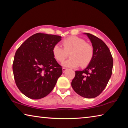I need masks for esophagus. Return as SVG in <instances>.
<instances>
[{
	"label": "esophagus",
	"instance_id": "obj_1",
	"mask_svg": "<svg viewBox=\"0 0 128 128\" xmlns=\"http://www.w3.org/2000/svg\"><path fill=\"white\" fill-rule=\"evenodd\" d=\"M67 70V69L66 68H62V72L63 73H64V72H66V71Z\"/></svg>",
	"mask_w": 128,
	"mask_h": 128
}]
</instances>
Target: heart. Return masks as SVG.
Returning <instances> with one entry per match:
<instances>
[{
  "label": "heart",
  "instance_id": "1",
  "mask_svg": "<svg viewBox=\"0 0 128 128\" xmlns=\"http://www.w3.org/2000/svg\"><path fill=\"white\" fill-rule=\"evenodd\" d=\"M63 48L56 44L52 49V52L58 62H62L68 57L70 59L62 62V66L69 68H76L80 65L85 67L90 63L94 56V48L85 40L77 36H70L62 41Z\"/></svg>",
  "mask_w": 128,
  "mask_h": 128
}]
</instances>
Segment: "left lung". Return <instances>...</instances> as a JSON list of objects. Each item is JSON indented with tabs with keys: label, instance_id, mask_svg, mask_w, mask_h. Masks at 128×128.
Returning <instances> with one entry per match:
<instances>
[{
	"label": "left lung",
	"instance_id": "obj_1",
	"mask_svg": "<svg viewBox=\"0 0 128 128\" xmlns=\"http://www.w3.org/2000/svg\"><path fill=\"white\" fill-rule=\"evenodd\" d=\"M94 48V56L88 66L82 71H76L71 85L74 92L86 98H94L100 94L111 77L113 58L109 48L100 39L85 33Z\"/></svg>",
	"mask_w": 128,
	"mask_h": 128
}]
</instances>
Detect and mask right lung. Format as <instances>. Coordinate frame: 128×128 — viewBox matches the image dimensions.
<instances>
[{
	"instance_id": "1",
	"label": "right lung",
	"mask_w": 128,
	"mask_h": 128,
	"mask_svg": "<svg viewBox=\"0 0 128 128\" xmlns=\"http://www.w3.org/2000/svg\"><path fill=\"white\" fill-rule=\"evenodd\" d=\"M61 36L36 33L17 50L13 62L15 82L20 92L30 99L47 96L62 74V66L54 58L52 49Z\"/></svg>"
}]
</instances>
